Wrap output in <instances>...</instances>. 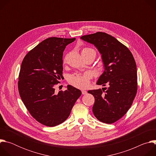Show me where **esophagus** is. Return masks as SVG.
Listing matches in <instances>:
<instances>
[{"label":"esophagus","instance_id":"34e87169","mask_svg":"<svg viewBox=\"0 0 156 156\" xmlns=\"http://www.w3.org/2000/svg\"><path fill=\"white\" fill-rule=\"evenodd\" d=\"M81 93H82V94H83V95H85L87 94V91L86 90H82Z\"/></svg>","mask_w":156,"mask_h":156}]
</instances>
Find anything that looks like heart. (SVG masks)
<instances>
[{"label":"heart","mask_w":156,"mask_h":156,"mask_svg":"<svg viewBox=\"0 0 156 156\" xmlns=\"http://www.w3.org/2000/svg\"><path fill=\"white\" fill-rule=\"evenodd\" d=\"M91 51L96 53L94 49H92L91 48H85L82 49L81 53L91 52ZM66 57H65L63 59V62H66ZM91 78V75L88 73H86L84 74H74L70 76L69 79V81L73 86L78 88L82 89V88H86L89 86Z\"/></svg>","instance_id":"heart-1"}]
</instances>
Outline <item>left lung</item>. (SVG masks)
<instances>
[{"label":"left lung","mask_w":156,"mask_h":156,"mask_svg":"<svg viewBox=\"0 0 156 156\" xmlns=\"http://www.w3.org/2000/svg\"><path fill=\"white\" fill-rule=\"evenodd\" d=\"M94 44L101 54L104 71L97 84L107 86L87 93L94 97L93 112L96 119L113 123L129 110L137 92V69L129 50L116 38L105 33L97 32L80 37Z\"/></svg>","instance_id":"8db88e82"}]
</instances>
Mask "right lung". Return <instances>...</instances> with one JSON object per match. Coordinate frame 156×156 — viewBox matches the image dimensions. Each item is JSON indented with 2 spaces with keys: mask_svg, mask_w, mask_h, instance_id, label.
I'll use <instances>...</instances> for the list:
<instances>
[{
  "mask_svg": "<svg viewBox=\"0 0 156 156\" xmlns=\"http://www.w3.org/2000/svg\"><path fill=\"white\" fill-rule=\"evenodd\" d=\"M75 38L52 37L31 50L21 63L18 87L20 98L31 116L48 126L61 124L67 119L80 98L78 89L55 92L62 77L63 52Z\"/></svg>",
  "mask_w": 156,
  "mask_h": 156,
  "instance_id": "obj_1",
  "label": "right lung"
}]
</instances>
